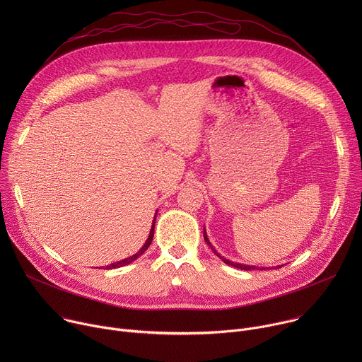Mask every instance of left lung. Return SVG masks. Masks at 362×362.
Returning <instances> with one entry per match:
<instances>
[{
    "label": "left lung",
    "mask_w": 362,
    "mask_h": 362,
    "mask_svg": "<svg viewBox=\"0 0 362 362\" xmlns=\"http://www.w3.org/2000/svg\"><path fill=\"white\" fill-rule=\"evenodd\" d=\"M203 238H204V242L208 243L209 246H211V249L214 250V253L216 255V256H219L221 259L225 262V264H228V265H230V267H233V268H238V269H243V271H252V269H259V267H250V265H243V264H236V262H232V261H229V259H226V257H223V256H221L219 253H218V250L212 246V243L209 242V238H208V235H206V229L203 228ZM278 268H281V267H278ZM261 269H265V268H261Z\"/></svg>",
    "instance_id": "1"
}]
</instances>
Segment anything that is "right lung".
Segmentation results:
<instances>
[{
  "label": "right lung",
  "mask_w": 362,
  "mask_h": 362,
  "mask_svg": "<svg viewBox=\"0 0 362 362\" xmlns=\"http://www.w3.org/2000/svg\"><path fill=\"white\" fill-rule=\"evenodd\" d=\"M156 215H158V212H156ZM154 221H156V216H154ZM154 221H153V225H151L148 238H147V240L144 242V245H143L134 255H132V256L126 257V259H122V261H119V262H115V264L107 265L106 269H116V268H122V267H124V265H129V264H132L133 261H136L140 255H143V253L147 250V247L150 246V243H151V240H153V235H154Z\"/></svg>",
  "instance_id": "obj_1"
}]
</instances>
